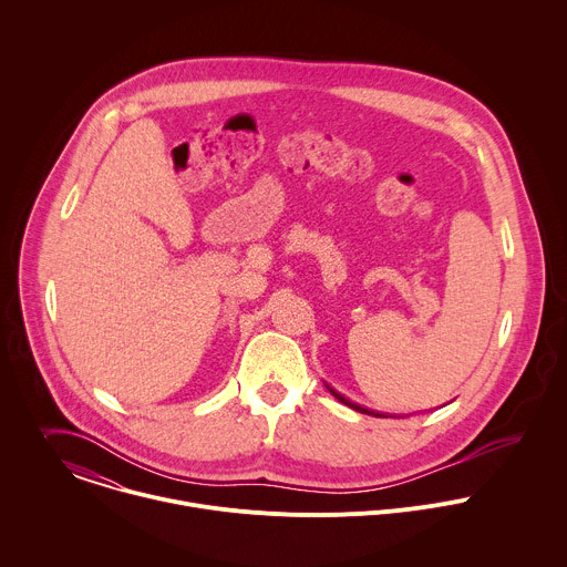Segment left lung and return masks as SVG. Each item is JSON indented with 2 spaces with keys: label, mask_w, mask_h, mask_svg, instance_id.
Masks as SVG:
<instances>
[{
  "label": "left lung",
  "mask_w": 567,
  "mask_h": 567,
  "mask_svg": "<svg viewBox=\"0 0 567 567\" xmlns=\"http://www.w3.org/2000/svg\"><path fill=\"white\" fill-rule=\"evenodd\" d=\"M329 388V392L338 399V401H341L343 405H348V408H352V410H357V412H361V414H368V416H381V412H374V410H368V408H361V405H357V403H352V401H348L343 394H340V392H336L331 385H327Z\"/></svg>",
  "instance_id": "obj_1"
}]
</instances>
